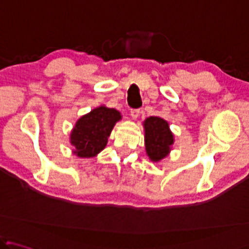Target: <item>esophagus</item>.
Returning <instances> with one entry per match:
<instances>
[{
    "instance_id": "esophagus-1",
    "label": "esophagus",
    "mask_w": 249,
    "mask_h": 249,
    "mask_svg": "<svg viewBox=\"0 0 249 249\" xmlns=\"http://www.w3.org/2000/svg\"><path fill=\"white\" fill-rule=\"evenodd\" d=\"M140 113H141V110L140 109H131V117L133 118V120H136L137 117L140 116Z\"/></svg>"
}]
</instances>
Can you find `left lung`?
Instances as JSON below:
<instances>
[{"label": "left lung", "instance_id": "left-lung-1", "mask_svg": "<svg viewBox=\"0 0 249 249\" xmlns=\"http://www.w3.org/2000/svg\"><path fill=\"white\" fill-rule=\"evenodd\" d=\"M144 143L148 159L152 162H160L171 152L174 135L164 118L150 116L143 122Z\"/></svg>", "mask_w": 249, "mask_h": 249}]
</instances>
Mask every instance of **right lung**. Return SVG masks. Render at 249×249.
Here are the masks:
<instances>
[{"instance_id":"add662e5","label":"right lung","mask_w":249,"mask_h":249,"mask_svg":"<svg viewBox=\"0 0 249 249\" xmlns=\"http://www.w3.org/2000/svg\"><path fill=\"white\" fill-rule=\"evenodd\" d=\"M121 120L120 110L105 105L96 107L88 114L83 115L70 133L72 153L81 159L96 157L105 148L112 129Z\"/></svg>"}]
</instances>
